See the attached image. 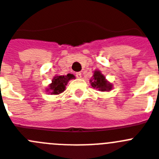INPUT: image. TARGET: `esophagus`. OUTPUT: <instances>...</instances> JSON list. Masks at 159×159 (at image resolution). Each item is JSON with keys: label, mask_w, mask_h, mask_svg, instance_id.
Wrapping results in <instances>:
<instances>
[{"label": "esophagus", "mask_w": 159, "mask_h": 159, "mask_svg": "<svg viewBox=\"0 0 159 159\" xmlns=\"http://www.w3.org/2000/svg\"><path fill=\"white\" fill-rule=\"evenodd\" d=\"M76 77L78 78H81V72L76 73Z\"/></svg>", "instance_id": "obj_1"}]
</instances>
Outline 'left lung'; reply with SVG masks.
<instances>
[{
	"mask_svg": "<svg viewBox=\"0 0 159 159\" xmlns=\"http://www.w3.org/2000/svg\"><path fill=\"white\" fill-rule=\"evenodd\" d=\"M90 83L93 88L97 89L101 92H104V91L108 92L112 89V85L105 79V77L99 70L94 71L93 79L90 80Z\"/></svg>",
	"mask_w": 159,
	"mask_h": 159,
	"instance_id": "8db88e82",
	"label": "left lung"
}]
</instances>
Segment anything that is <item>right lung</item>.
<instances>
[{
	"label": "right lung",
	"mask_w": 159,
	"mask_h": 159,
	"mask_svg": "<svg viewBox=\"0 0 159 159\" xmlns=\"http://www.w3.org/2000/svg\"><path fill=\"white\" fill-rule=\"evenodd\" d=\"M74 74H68L67 75L62 76H55L53 78L52 82L49 85V88L47 89V91H50L51 94L58 95L66 89V85L70 80L74 79Z\"/></svg>",
	"instance_id": "obj_1"
}]
</instances>
